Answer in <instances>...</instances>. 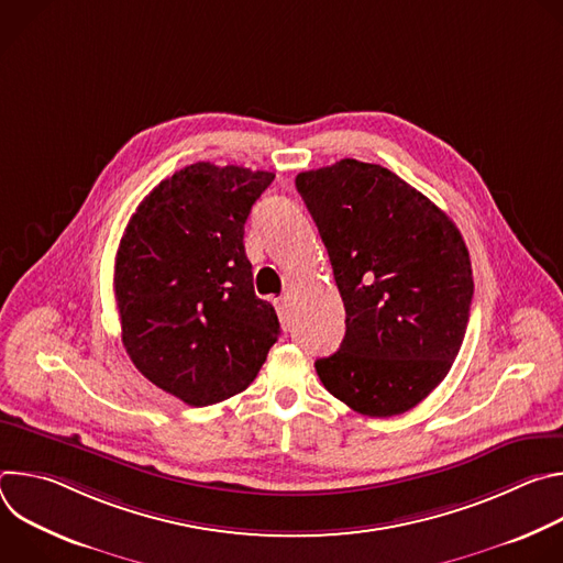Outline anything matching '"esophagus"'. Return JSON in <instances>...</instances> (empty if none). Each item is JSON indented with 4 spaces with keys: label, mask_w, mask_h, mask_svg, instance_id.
<instances>
[{
    "label": "esophagus",
    "mask_w": 563,
    "mask_h": 563,
    "mask_svg": "<svg viewBox=\"0 0 563 563\" xmlns=\"http://www.w3.org/2000/svg\"><path fill=\"white\" fill-rule=\"evenodd\" d=\"M274 307H276V313L280 318V325L289 328V305H287V298L285 296L274 298Z\"/></svg>",
    "instance_id": "obj_1"
}]
</instances>
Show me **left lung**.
<instances>
[{"instance_id": "obj_1", "label": "left lung", "mask_w": 563, "mask_h": 563, "mask_svg": "<svg viewBox=\"0 0 563 563\" xmlns=\"http://www.w3.org/2000/svg\"><path fill=\"white\" fill-rule=\"evenodd\" d=\"M345 305V339L316 361L354 412L412 410L450 372L470 320V254L456 224L380 165L345 157L296 176Z\"/></svg>"}]
</instances>
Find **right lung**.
<instances>
[{"label": "right lung", "mask_w": 563, "mask_h": 563, "mask_svg": "<svg viewBox=\"0 0 563 563\" xmlns=\"http://www.w3.org/2000/svg\"><path fill=\"white\" fill-rule=\"evenodd\" d=\"M274 174L196 163L131 216L115 256L122 343L144 378L205 408L243 391L280 323L254 291L245 222Z\"/></svg>", "instance_id": "add662e5"}]
</instances>
